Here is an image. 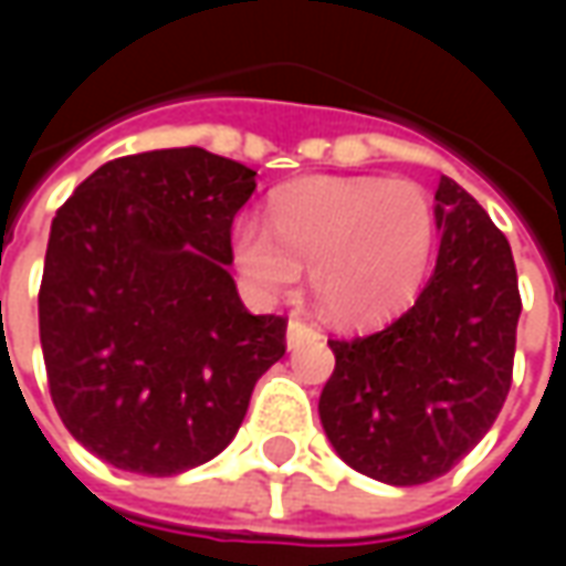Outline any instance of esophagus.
Wrapping results in <instances>:
<instances>
[{"mask_svg":"<svg viewBox=\"0 0 566 566\" xmlns=\"http://www.w3.org/2000/svg\"><path fill=\"white\" fill-rule=\"evenodd\" d=\"M315 333V327H308L306 321L300 318H291V324H287V348H294V345H300L306 336H312Z\"/></svg>","mask_w":566,"mask_h":566,"instance_id":"1","label":"esophagus"}]
</instances>
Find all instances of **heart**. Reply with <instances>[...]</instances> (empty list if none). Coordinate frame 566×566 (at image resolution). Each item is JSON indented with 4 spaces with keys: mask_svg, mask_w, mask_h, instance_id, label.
Returning <instances> with one entry per match:
<instances>
[{
    "mask_svg": "<svg viewBox=\"0 0 566 566\" xmlns=\"http://www.w3.org/2000/svg\"><path fill=\"white\" fill-rule=\"evenodd\" d=\"M270 223L235 221V266L272 296L312 266V294L339 324H376L409 306L437 235L424 190L381 178L296 181L272 197Z\"/></svg>",
    "mask_w": 566,
    "mask_h": 566,
    "instance_id": "obj_1",
    "label": "heart"
}]
</instances>
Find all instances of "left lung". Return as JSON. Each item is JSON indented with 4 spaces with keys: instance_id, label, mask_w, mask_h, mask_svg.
Masks as SVG:
<instances>
[{
    "instance_id": "left-lung-1",
    "label": "left lung",
    "mask_w": 566,
    "mask_h": 566,
    "mask_svg": "<svg viewBox=\"0 0 566 566\" xmlns=\"http://www.w3.org/2000/svg\"><path fill=\"white\" fill-rule=\"evenodd\" d=\"M433 218L437 270L416 306L376 333L331 339L336 369L318 400L336 454L400 488L446 475L491 430L522 315L506 235L446 175Z\"/></svg>"
}]
</instances>
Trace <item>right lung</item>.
<instances>
[{
  "label": "right lung",
  "instance_id": "right-lung-1",
  "mask_svg": "<svg viewBox=\"0 0 566 566\" xmlns=\"http://www.w3.org/2000/svg\"><path fill=\"white\" fill-rule=\"evenodd\" d=\"M254 175L202 148L145 150L56 211L39 291L48 388L69 433L117 470L211 461L282 360L287 321L251 315L230 275Z\"/></svg>",
  "mask_w": 566,
  "mask_h": 566
}]
</instances>
